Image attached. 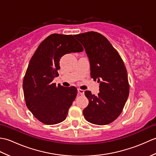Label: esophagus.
I'll use <instances>...</instances> for the list:
<instances>
[{"mask_svg":"<svg viewBox=\"0 0 156 156\" xmlns=\"http://www.w3.org/2000/svg\"><path fill=\"white\" fill-rule=\"evenodd\" d=\"M78 92L80 94H84V90H82V89H80V88H78Z\"/></svg>","mask_w":156,"mask_h":156,"instance_id":"esophagus-1","label":"esophagus"}]
</instances>
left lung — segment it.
Masks as SVG:
<instances>
[{"mask_svg": "<svg viewBox=\"0 0 156 156\" xmlns=\"http://www.w3.org/2000/svg\"><path fill=\"white\" fill-rule=\"evenodd\" d=\"M74 37L85 49L91 78L100 83L98 96L85 91L89 103L83 115L92 124L108 125L120 115L128 98L127 69L119 53L105 36L89 31Z\"/></svg>", "mask_w": 156, "mask_h": 156, "instance_id": "1", "label": "left lung"}]
</instances>
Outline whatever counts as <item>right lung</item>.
Wrapping results in <instances>:
<instances>
[{
  "mask_svg": "<svg viewBox=\"0 0 156 156\" xmlns=\"http://www.w3.org/2000/svg\"><path fill=\"white\" fill-rule=\"evenodd\" d=\"M83 48L72 35L54 34L45 39L32 56L23 82L25 103L39 121L55 125L64 121L77 95L75 87L53 83L63 55Z\"/></svg>",
  "mask_w": 156,
  "mask_h": 156,
  "instance_id": "add662e5",
  "label": "right lung"
}]
</instances>
